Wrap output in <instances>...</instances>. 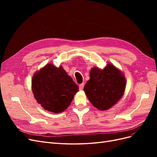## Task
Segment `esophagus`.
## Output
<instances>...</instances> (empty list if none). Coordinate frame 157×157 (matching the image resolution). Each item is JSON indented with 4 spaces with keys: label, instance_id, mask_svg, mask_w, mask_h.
<instances>
[{
    "label": "esophagus",
    "instance_id": "esophagus-1",
    "mask_svg": "<svg viewBox=\"0 0 157 157\" xmlns=\"http://www.w3.org/2000/svg\"><path fill=\"white\" fill-rule=\"evenodd\" d=\"M84 86V83H82V84H79V89L80 90H83Z\"/></svg>",
    "mask_w": 157,
    "mask_h": 157
}]
</instances>
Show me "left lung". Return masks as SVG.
<instances>
[{"label": "left lung", "mask_w": 157, "mask_h": 157, "mask_svg": "<svg viewBox=\"0 0 157 157\" xmlns=\"http://www.w3.org/2000/svg\"><path fill=\"white\" fill-rule=\"evenodd\" d=\"M90 78L84 91L92 105L99 110H107L124 94L126 80L121 71L108 64L101 70L94 67L90 71Z\"/></svg>", "instance_id": "obj_1"}]
</instances>
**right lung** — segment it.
Instances as JSON below:
<instances>
[{
  "label": "right lung",
  "mask_w": 157,
  "mask_h": 157,
  "mask_svg": "<svg viewBox=\"0 0 157 157\" xmlns=\"http://www.w3.org/2000/svg\"><path fill=\"white\" fill-rule=\"evenodd\" d=\"M32 90L42 107L58 113L68 107L78 87L62 67L48 64L33 76Z\"/></svg>",
  "instance_id": "right-lung-1"
}]
</instances>
